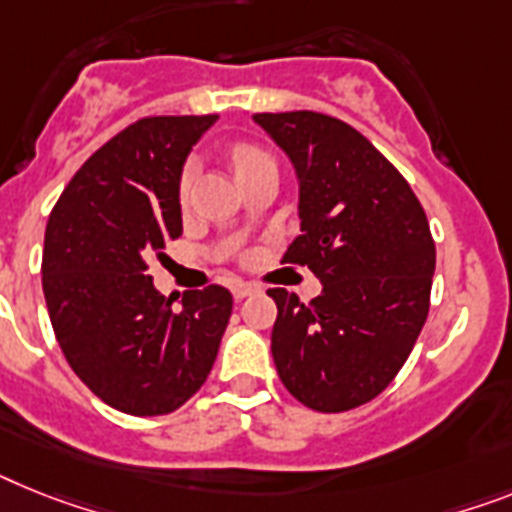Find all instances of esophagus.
<instances>
[{"instance_id":"1","label":"esophagus","mask_w":512,"mask_h":512,"mask_svg":"<svg viewBox=\"0 0 512 512\" xmlns=\"http://www.w3.org/2000/svg\"><path fill=\"white\" fill-rule=\"evenodd\" d=\"M255 286H252V283H244V281H239V283H234V289H231V294H234V299H247V296H252L255 294Z\"/></svg>"}]
</instances>
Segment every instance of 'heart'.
<instances>
[{"label": "heart", "instance_id": "b5f03b06", "mask_svg": "<svg viewBox=\"0 0 512 512\" xmlns=\"http://www.w3.org/2000/svg\"><path fill=\"white\" fill-rule=\"evenodd\" d=\"M231 163H234V171L236 176H244L247 171L257 169V166H263V163H276L270 158V153H265L263 148H257V145H249V143H239L231 148ZM192 176H195V166L187 163L179 176V197L187 200L190 195V187H192Z\"/></svg>", "mask_w": 512, "mask_h": 512}]
</instances>
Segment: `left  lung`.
I'll list each match as a JSON object with an SVG mask.
<instances>
[{"label":"left lung","mask_w":512,"mask_h":512,"mask_svg":"<svg viewBox=\"0 0 512 512\" xmlns=\"http://www.w3.org/2000/svg\"><path fill=\"white\" fill-rule=\"evenodd\" d=\"M291 158L302 234L281 263L307 265L322 294L278 307L270 351L296 401L338 414L372 401L409 359L429 312L435 242L414 190L362 132L317 111L255 114Z\"/></svg>","instance_id":"8db88e82"}]
</instances>
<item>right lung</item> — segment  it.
<instances>
[{
    "mask_svg": "<svg viewBox=\"0 0 512 512\" xmlns=\"http://www.w3.org/2000/svg\"><path fill=\"white\" fill-rule=\"evenodd\" d=\"M216 119H137L80 166L46 223L54 336L75 375L124 414L161 416L190 401L229 325L234 299L223 286L187 291L174 307L145 276L182 236L179 176Z\"/></svg>",
    "mask_w": 512,
    "mask_h": 512,
    "instance_id": "1",
    "label": "right lung"
}]
</instances>
